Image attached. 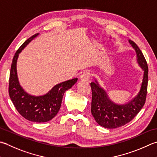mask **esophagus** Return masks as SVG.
Returning <instances> with one entry per match:
<instances>
[{"mask_svg": "<svg viewBox=\"0 0 157 157\" xmlns=\"http://www.w3.org/2000/svg\"><path fill=\"white\" fill-rule=\"evenodd\" d=\"M91 76V73L89 71H85L84 73H83L80 76V79L82 81H88V79H90Z\"/></svg>", "mask_w": 157, "mask_h": 157, "instance_id": "obj_1", "label": "esophagus"}]
</instances>
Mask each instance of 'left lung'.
Wrapping results in <instances>:
<instances>
[{
    "mask_svg": "<svg viewBox=\"0 0 157 157\" xmlns=\"http://www.w3.org/2000/svg\"><path fill=\"white\" fill-rule=\"evenodd\" d=\"M128 42L136 50L137 63L144 71L142 85L136 96L124 104L115 103L100 86L97 80L95 79L90 83L92 115L98 124L107 128H116L127 124L136 117L146 102L148 81V64L136 43L131 40H128Z\"/></svg>",
    "mask_w": 157,
    "mask_h": 157,
    "instance_id": "obj_1",
    "label": "left lung"
}]
</instances>
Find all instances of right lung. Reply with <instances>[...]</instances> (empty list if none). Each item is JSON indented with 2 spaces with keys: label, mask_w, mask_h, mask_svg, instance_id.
<instances>
[{
  "label": "right lung",
  "mask_w": 157,
  "mask_h": 157,
  "mask_svg": "<svg viewBox=\"0 0 157 157\" xmlns=\"http://www.w3.org/2000/svg\"><path fill=\"white\" fill-rule=\"evenodd\" d=\"M39 35V33L30 36L15 52L11 67L9 75V94L17 112L28 121L35 122H45L53 118L60 108L63 95L78 81L73 78L56 84L42 96L30 95L20 84L17 74V60L23 49Z\"/></svg>",
  "instance_id": "right-lung-1"
}]
</instances>
